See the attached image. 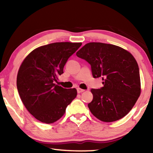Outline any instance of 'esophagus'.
Listing matches in <instances>:
<instances>
[{
	"mask_svg": "<svg viewBox=\"0 0 153 153\" xmlns=\"http://www.w3.org/2000/svg\"><path fill=\"white\" fill-rule=\"evenodd\" d=\"M77 92H78V93H82L83 92H84V90L81 89V88H77Z\"/></svg>",
	"mask_w": 153,
	"mask_h": 153,
	"instance_id": "1",
	"label": "esophagus"
}]
</instances>
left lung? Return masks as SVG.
Masks as SVG:
<instances>
[{
  "instance_id": "obj_1",
  "label": "left lung",
  "mask_w": 153,
  "mask_h": 153,
  "mask_svg": "<svg viewBox=\"0 0 153 153\" xmlns=\"http://www.w3.org/2000/svg\"><path fill=\"white\" fill-rule=\"evenodd\" d=\"M76 55L90 65L94 78L103 80L102 88L91 89L93 99L88 105L91 113L105 122L123 118L140 94L139 67L132 55L120 46L90 42Z\"/></svg>"
}]
</instances>
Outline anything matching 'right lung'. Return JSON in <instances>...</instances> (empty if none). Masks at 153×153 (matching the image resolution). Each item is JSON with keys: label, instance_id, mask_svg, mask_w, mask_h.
Listing matches in <instances>:
<instances>
[{"label": "right lung", "instance_id": "1", "mask_svg": "<svg viewBox=\"0 0 153 153\" xmlns=\"http://www.w3.org/2000/svg\"><path fill=\"white\" fill-rule=\"evenodd\" d=\"M81 45V42H55L42 46L31 52L21 65L17 77L18 92L27 110L41 122L52 123L59 120L76 97V88H64L55 82Z\"/></svg>", "mask_w": 153, "mask_h": 153}]
</instances>
